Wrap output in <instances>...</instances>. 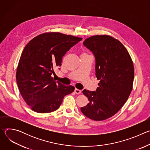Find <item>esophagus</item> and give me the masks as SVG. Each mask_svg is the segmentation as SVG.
I'll use <instances>...</instances> for the list:
<instances>
[{
	"instance_id": "34e87169",
	"label": "esophagus",
	"mask_w": 150,
	"mask_h": 150,
	"mask_svg": "<svg viewBox=\"0 0 150 150\" xmlns=\"http://www.w3.org/2000/svg\"><path fill=\"white\" fill-rule=\"evenodd\" d=\"M74 92H75L76 94H79L81 93V90H78V89H77V88H75V90H74Z\"/></svg>"
}]
</instances>
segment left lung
<instances>
[{
  "label": "left lung",
  "mask_w": 150,
  "mask_h": 150,
  "mask_svg": "<svg viewBox=\"0 0 150 150\" xmlns=\"http://www.w3.org/2000/svg\"><path fill=\"white\" fill-rule=\"evenodd\" d=\"M83 45L96 57V75L100 82L96 91L84 90L89 103L81 108L87 117L101 121L115 115L132 90L134 68L132 60L122 42L108 35L85 39Z\"/></svg>",
  "instance_id": "1"
}]
</instances>
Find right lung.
Segmentation results:
<instances>
[{"label": "right lung", "instance_id": "obj_1", "mask_svg": "<svg viewBox=\"0 0 150 150\" xmlns=\"http://www.w3.org/2000/svg\"><path fill=\"white\" fill-rule=\"evenodd\" d=\"M82 38L58 32L40 34L25 46L16 74L20 93L34 112L50 113L57 110L63 97L75 87L55 81L54 69L62 65V58Z\"/></svg>", "mask_w": 150, "mask_h": 150}]
</instances>
